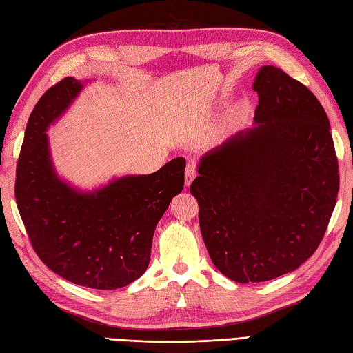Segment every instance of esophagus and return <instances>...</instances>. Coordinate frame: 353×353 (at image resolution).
<instances>
[{
	"instance_id": "obj_1",
	"label": "esophagus",
	"mask_w": 353,
	"mask_h": 353,
	"mask_svg": "<svg viewBox=\"0 0 353 353\" xmlns=\"http://www.w3.org/2000/svg\"><path fill=\"white\" fill-rule=\"evenodd\" d=\"M196 176H197V163L191 161L188 162V165H186V170H185V183L190 186L194 179H196Z\"/></svg>"
}]
</instances>
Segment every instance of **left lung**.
I'll return each mask as SVG.
<instances>
[{
  "label": "left lung",
  "instance_id": "8db88e82",
  "mask_svg": "<svg viewBox=\"0 0 353 353\" xmlns=\"http://www.w3.org/2000/svg\"><path fill=\"white\" fill-rule=\"evenodd\" d=\"M256 127L200 161L191 194L209 256L229 279L265 282L301 267L325 236L339 196V159L320 101L262 66Z\"/></svg>",
  "mask_w": 353,
  "mask_h": 353
}]
</instances>
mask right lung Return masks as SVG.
<instances>
[{"label": "right lung", "instance_id": "1", "mask_svg": "<svg viewBox=\"0 0 353 353\" xmlns=\"http://www.w3.org/2000/svg\"><path fill=\"white\" fill-rule=\"evenodd\" d=\"M81 83L65 77L45 92L28 118L17 163L14 199L37 256L63 279L115 290L144 274L156 224L182 192L185 159L148 176H127L85 194L54 174L45 130L70 106Z\"/></svg>", "mask_w": 353, "mask_h": 353}]
</instances>
